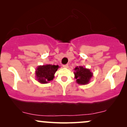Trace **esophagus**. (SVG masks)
I'll return each mask as SVG.
<instances>
[{"label": "esophagus", "instance_id": "34e87169", "mask_svg": "<svg viewBox=\"0 0 127 127\" xmlns=\"http://www.w3.org/2000/svg\"><path fill=\"white\" fill-rule=\"evenodd\" d=\"M63 67L64 68H68V64H64L63 65Z\"/></svg>", "mask_w": 127, "mask_h": 127}]
</instances>
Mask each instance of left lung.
<instances>
[{
    "label": "left lung",
    "mask_w": 127,
    "mask_h": 127,
    "mask_svg": "<svg viewBox=\"0 0 127 127\" xmlns=\"http://www.w3.org/2000/svg\"><path fill=\"white\" fill-rule=\"evenodd\" d=\"M75 78L79 85H87L89 84L93 76V73L89 68L83 66H77L74 68Z\"/></svg>",
    "instance_id": "left-lung-1"
}]
</instances>
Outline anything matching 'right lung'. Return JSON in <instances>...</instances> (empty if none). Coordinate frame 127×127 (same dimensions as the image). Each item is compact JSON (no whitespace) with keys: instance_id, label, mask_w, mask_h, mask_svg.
Here are the masks:
<instances>
[{"instance_id":"right-lung-1","label":"right lung","mask_w":127,"mask_h":127,"mask_svg":"<svg viewBox=\"0 0 127 127\" xmlns=\"http://www.w3.org/2000/svg\"><path fill=\"white\" fill-rule=\"evenodd\" d=\"M59 68V65H39L35 71L36 79L40 84H47L53 80L55 72Z\"/></svg>"}]
</instances>
